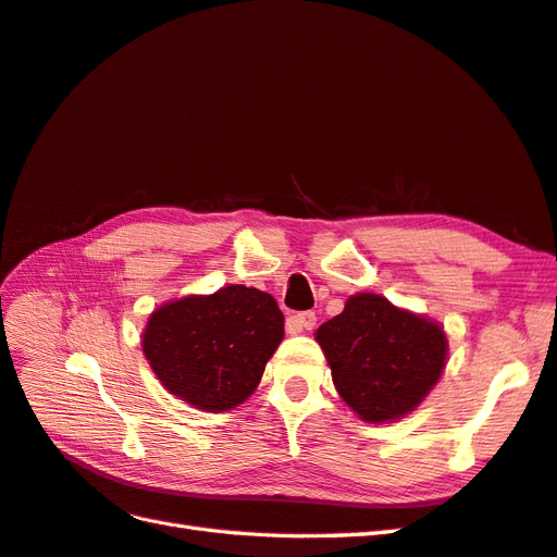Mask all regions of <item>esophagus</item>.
<instances>
[{
	"instance_id": "obj_1",
	"label": "esophagus",
	"mask_w": 557,
	"mask_h": 557,
	"mask_svg": "<svg viewBox=\"0 0 557 557\" xmlns=\"http://www.w3.org/2000/svg\"><path fill=\"white\" fill-rule=\"evenodd\" d=\"M288 325H290V331H293V333L311 331V329H314V325H317V314H314V311H300V314L290 317Z\"/></svg>"
}]
</instances>
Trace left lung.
<instances>
[{
	"label": "left lung",
	"mask_w": 557,
	"mask_h": 557,
	"mask_svg": "<svg viewBox=\"0 0 557 557\" xmlns=\"http://www.w3.org/2000/svg\"><path fill=\"white\" fill-rule=\"evenodd\" d=\"M317 343L337 395L366 423H395L437 385L446 366V333L375 293L351 295L343 314L319 325Z\"/></svg>",
	"instance_id": "left-lung-1"
}]
</instances>
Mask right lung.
<instances>
[{"mask_svg":"<svg viewBox=\"0 0 557 557\" xmlns=\"http://www.w3.org/2000/svg\"><path fill=\"white\" fill-rule=\"evenodd\" d=\"M281 341L283 314L274 297L224 286L158 307L148 317L141 349L170 395L222 413L252 395Z\"/></svg>","mask_w":557,"mask_h":557,"instance_id":"right-lung-1","label":"right lung"}]
</instances>
